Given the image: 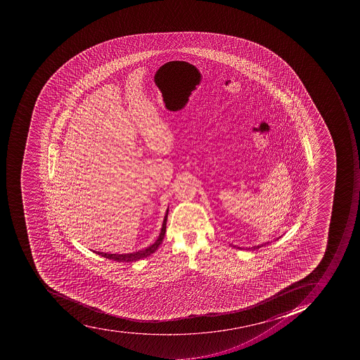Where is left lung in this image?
Masks as SVG:
<instances>
[{
    "label": "left lung",
    "mask_w": 360,
    "mask_h": 360,
    "mask_svg": "<svg viewBox=\"0 0 360 360\" xmlns=\"http://www.w3.org/2000/svg\"><path fill=\"white\" fill-rule=\"evenodd\" d=\"M264 245H266V244H262V245H257V247L247 248V250H257V249H259V248L264 247ZM233 247H234V245H233ZM234 248H236V247H234ZM238 249L243 250V248H238Z\"/></svg>",
    "instance_id": "8db88e82"
}]
</instances>
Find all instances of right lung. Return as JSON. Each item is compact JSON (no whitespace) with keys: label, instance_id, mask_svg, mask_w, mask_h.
I'll return each mask as SVG.
<instances>
[{"label":"right lung","instance_id":"1","mask_svg":"<svg viewBox=\"0 0 360 360\" xmlns=\"http://www.w3.org/2000/svg\"><path fill=\"white\" fill-rule=\"evenodd\" d=\"M167 214H169V208H167V212H165V219H163V224H162L161 233H160L159 238H158V240H156L152 245L146 248V249L141 250V251H137V252L126 253V255H117V253L111 255V253L99 252V251H94V252L96 253V255H101L103 258L109 259V260H115L117 261V262H135V261L141 260V259L148 258V255L155 252L158 248L160 247V244L163 241V238H165V232H167Z\"/></svg>","mask_w":360,"mask_h":360}]
</instances>
